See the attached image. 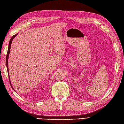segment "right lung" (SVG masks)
<instances>
[{
  "label": "right lung",
  "instance_id": "1",
  "mask_svg": "<svg viewBox=\"0 0 124 124\" xmlns=\"http://www.w3.org/2000/svg\"><path fill=\"white\" fill-rule=\"evenodd\" d=\"M18 35V33H17L16 35H15L14 36H13L10 39V40L9 41V45H8V53H7V55H6V67H7V69H8V77H9V82H10V85L12 87V88L13 89V90H15L16 92V90H15V89L14 88V87H12V84H11V81H10V77H9V73H8V56L9 55V53H10V47H11V43H12V41L13 40V39H14V38H15L17 35Z\"/></svg>",
  "mask_w": 124,
  "mask_h": 124
}]
</instances>
